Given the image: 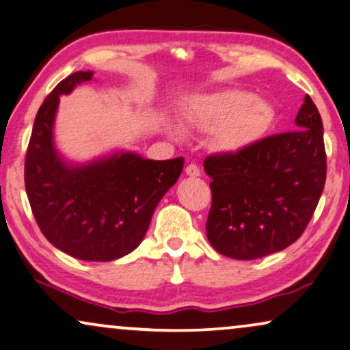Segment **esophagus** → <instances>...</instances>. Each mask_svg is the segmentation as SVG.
I'll return each instance as SVG.
<instances>
[{
	"label": "esophagus",
	"mask_w": 350,
	"mask_h": 350,
	"mask_svg": "<svg viewBox=\"0 0 350 350\" xmlns=\"http://www.w3.org/2000/svg\"><path fill=\"white\" fill-rule=\"evenodd\" d=\"M185 172H186V175H188V176H200V169L196 164L186 165Z\"/></svg>",
	"instance_id": "1"
}]
</instances>
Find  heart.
I'll use <instances>...</instances> for the list:
<instances>
[{
	"mask_svg": "<svg viewBox=\"0 0 350 350\" xmlns=\"http://www.w3.org/2000/svg\"><path fill=\"white\" fill-rule=\"evenodd\" d=\"M185 118L200 131H215V143L224 152L245 150L265 133L274 119V108L266 98L242 89H223L191 98ZM167 131L176 133L172 124Z\"/></svg>",
	"mask_w": 350,
	"mask_h": 350,
	"instance_id": "heart-1",
	"label": "heart"
}]
</instances>
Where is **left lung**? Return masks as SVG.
<instances>
[{"mask_svg": "<svg viewBox=\"0 0 350 350\" xmlns=\"http://www.w3.org/2000/svg\"><path fill=\"white\" fill-rule=\"evenodd\" d=\"M295 126L204 161L212 178L205 229L221 255L256 260L285 250L312 218L327 178V154L322 118L309 95Z\"/></svg>", "mask_w": 350, "mask_h": 350, "instance_id": "1", "label": "left lung"}]
</instances>
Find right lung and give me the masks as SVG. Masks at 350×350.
<instances>
[{"label": "right lung", "mask_w": 350, "mask_h": 350, "mask_svg": "<svg viewBox=\"0 0 350 350\" xmlns=\"http://www.w3.org/2000/svg\"><path fill=\"white\" fill-rule=\"evenodd\" d=\"M92 78L94 71L70 75L38 109L25 157V189L52 245L78 260L113 261L140 245L185 159L152 161L124 150L89 162L66 159L54 142L60 97Z\"/></svg>", "instance_id": "obj_1"}]
</instances>
